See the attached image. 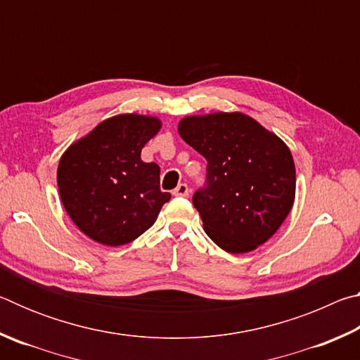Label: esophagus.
Returning <instances> with one entry per match:
<instances>
[{"label": "esophagus", "instance_id": "esophagus-1", "mask_svg": "<svg viewBox=\"0 0 360 360\" xmlns=\"http://www.w3.org/2000/svg\"><path fill=\"white\" fill-rule=\"evenodd\" d=\"M188 192H191V191H188V186L187 184H179L173 191V195H176V197H187Z\"/></svg>", "mask_w": 360, "mask_h": 360}]
</instances>
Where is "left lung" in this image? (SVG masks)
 <instances>
[{"instance_id":"1","label":"left lung","mask_w":360,"mask_h":360,"mask_svg":"<svg viewBox=\"0 0 360 360\" xmlns=\"http://www.w3.org/2000/svg\"><path fill=\"white\" fill-rule=\"evenodd\" d=\"M178 131L208 162V184L193 195L206 235L230 254L251 252L270 240L295 200L288 144L238 111L187 115Z\"/></svg>"}]
</instances>
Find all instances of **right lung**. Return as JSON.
Segmentation results:
<instances>
[{
    "mask_svg": "<svg viewBox=\"0 0 360 360\" xmlns=\"http://www.w3.org/2000/svg\"><path fill=\"white\" fill-rule=\"evenodd\" d=\"M162 129L154 115L119 114L100 122L63 152L58 193L76 227L105 246H122L152 227L172 195L160 168L141 149Z\"/></svg>",
    "mask_w": 360,
    "mask_h": 360,
    "instance_id": "1",
    "label": "right lung"
}]
</instances>
